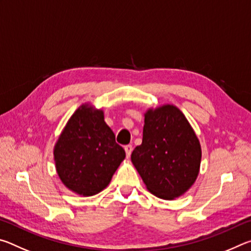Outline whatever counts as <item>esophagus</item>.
Wrapping results in <instances>:
<instances>
[{
  "label": "esophagus",
  "mask_w": 251,
  "mask_h": 251,
  "mask_svg": "<svg viewBox=\"0 0 251 251\" xmlns=\"http://www.w3.org/2000/svg\"><path fill=\"white\" fill-rule=\"evenodd\" d=\"M124 150H125V151H126V156L129 157L130 154H131V151H133V146H131V145H126V146L124 147Z\"/></svg>",
  "instance_id": "34e87169"
}]
</instances>
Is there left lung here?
<instances>
[{"label":"left lung","instance_id":"obj_1","mask_svg":"<svg viewBox=\"0 0 251 251\" xmlns=\"http://www.w3.org/2000/svg\"><path fill=\"white\" fill-rule=\"evenodd\" d=\"M201 159L197 136L176 106L147 110L142 145L131 152V163L151 194L161 199L181 196L196 180Z\"/></svg>","mask_w":251,"mask_h":251}]
</instances>
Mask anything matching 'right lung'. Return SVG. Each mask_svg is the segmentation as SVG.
<instances>
[{
  "label": "right lung",
  "instance_id": "obj_1",
  "mask_svg": "<svg viewBox=\"0 0 251 251\" xmlns=\"http://www.w3.org/2000/svg\"><path fill=\"white\" fill-rule=\"evenodd\" d=\"M125 158V151L104 121L103 110L82 105L67 122L54 148L59 178L82 196L101 192Z\"/></svg>",
  "mask_w": 251,
  "mask_h": 251
}]
</instances>
